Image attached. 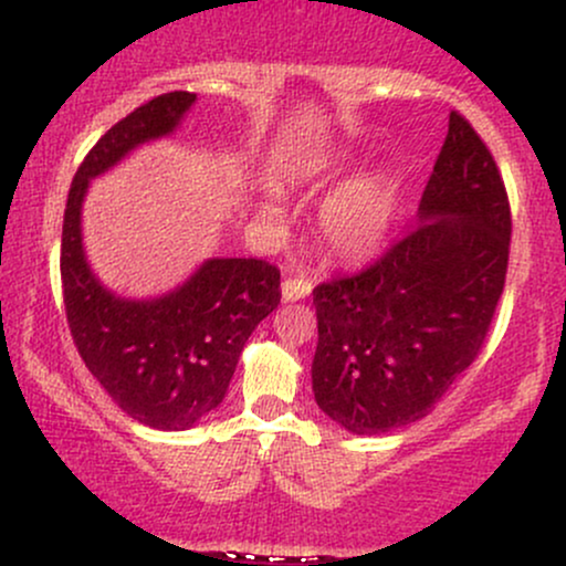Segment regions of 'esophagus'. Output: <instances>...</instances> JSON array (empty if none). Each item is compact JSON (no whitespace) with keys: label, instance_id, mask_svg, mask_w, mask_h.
I'll return each mask as SVG.
<instances>
[{"label":"esophagus","instance_id":"1","mask_svg":"<svg viewBox=\"0 0 566 566\" xmlns=\"http://www.w3.org/2000/svg\"><path fill=\"white\" fill-rule=\"evenodd\" d=\"M311 282L308 279H284L282 282V301L284 303H295L303 301V297L311 295Z\"/></svg>","mask_w":566,"mask_h":566}]
</instances>
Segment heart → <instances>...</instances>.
Here are the masks:
<instances>
[{"mask_svg": "<svg viewBox=\"0 0 566 566\" xmlns=\"http://www.w3.org/2000/svg\"><path fill=\"white\" fill-rule=\"evenodd\" d=\"M350 170L346 159H324L303 172L305 184L314 188H333ZM261 218L269 226L287 220V205L276 188H269L261 201ZM396 220V184L386 172H365L346 180L316 216L322 244L343 261H359L386 244Z\"/></svg>", "mask_w": 566, "mask_h": 566, "instance_id": "heart-1", "label": "heart"}]
</instances>
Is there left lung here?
<instances>
[{
  "label": "left lung",
  "instance_id": "obj_1",
  "mask_svg": "<svg viewBox=\"0 0 566 566\" xmlns=\"http://www.w3.org/2000/svg\"><path fill=\"white\" fill-rule=\"evenodd\" d=\"M509 244L495 159L452 112L418 226L367 271L314 290L311 382L322 412L356 437L426 418L482 348Z\"/></svg>",
  "mask_w": 566,
  "mask_h": 566
}]
</instances>
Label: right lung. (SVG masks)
I'll use <instances>...</instances> for the list:
<instances>
[{
	"label": "right lung",
	"instance_id": "add662e5",
	"mask_svg": "<svg viewBox=\"0 0 566 566\" xmlns=\"http://www.w3.org/2000/svg\"><path fill=\"white\" fill-rule=\"evenodd\" d=\"M193 103V93H167L116 122L76 170L63 216V303L76 348L119 409L157 431H186L218 409L244 343L282 297L279 269L255 258H207L154 297L119 295L87 261L90 184L146 143L178 133Z\"/></svg>",
	"mask_w": 566,
	"mask_h": 566
}]
</instances>
